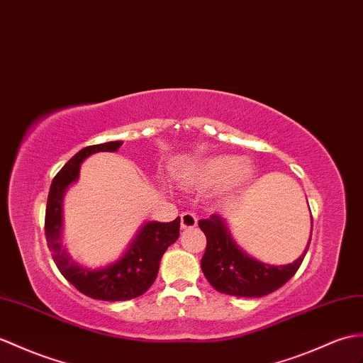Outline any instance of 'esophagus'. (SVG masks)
I'll list each match as a JSON object with an SVG mask.
<instances>
[{"label":"esophagus","instance_id":"esophagus-1","mask_svg":"<svg viewBox=\"0 0 363 363\" xmlns=\"http://www.w3.org/2000/svg\"><path fill=\"white\" fill-rule=\"evenodd\" d=\"M198 225V218L195 213L191 212H184L181 215V229L182 230H189V229H195Z\"/></svg>","mask_w":363,"mask_h":363}]
</instances>
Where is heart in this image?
<instances>
[{
  "mask_svg": "<svg viewBox=\"0 0 363 363\" xmlns=\"http://www.w3.org/2000/svg\"><path fill=\"white\" fill-rule=\"evenodd\" d=\"M255 172L247 161L237 156L218 155L201 159L179 173L181 184L193 189H215L221 185L225 198L240 195L249 187Z\"/></svg>",
  "mask_w": 363,
  "mask_h": 363,
  "instance_id": "1",
  "label": "heart"
}]
</instances>
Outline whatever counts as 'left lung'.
<instances>
[{"instance_id": "1", "label": "left lung", "mask_w": 363, "mask_h": 363, "mask_svg": "<svg viewBox=\"0 0 363 363\" xmlns=\"http://www.w3.org/2000/svg\"><path fill=\"white\" fill-rule=\"evenodd\" d=\"M201 230L206 233L207 246L201 259V269L208 283L218 292L235 297L258 298L281 288L296 275L305 258V252L284 266H271L249 257L235 240L221 215L213 213L207 220H199ZM311 233H313V216H311Z\"/></svg>"}]
</instances>
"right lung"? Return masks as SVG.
Listing matches in <instances>:
<instances>
[{
	"label": "right lung",
	"mask_w": 363,
	"mask_h": 363,
	"mask_svg": "<svg viewBox=\"0 0 363 363\" xmlns=\"http://www.w3.org/2000/svg\"><path fill=\"white\" fill-rule=\"evenodd\" d=\"M122 143V140H113L89 145L72 156L50 184L46 206V241L58 271L82 294L105 301L131 300L145 294L156 280L164 252L179 238L181 225L179 218L172 223L147 221L138 230L123 255L105 267L82 266L67 255L62 242L65 193L69 185L79 181L80 165L86 157L100 151L114 153Z\"/></svg>",
	"instance_id": "obj_1"
}]
</instances>
